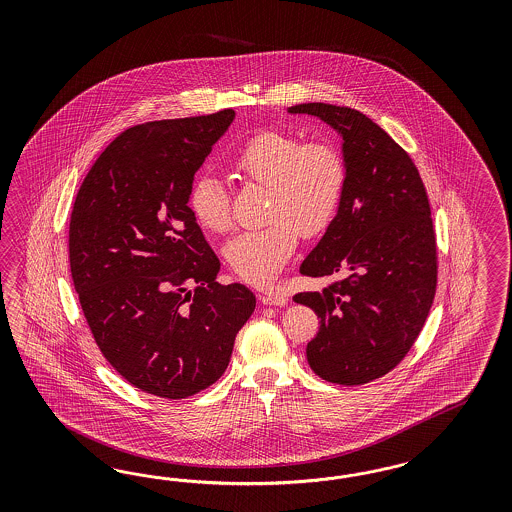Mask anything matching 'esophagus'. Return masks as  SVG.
Here are the masks:
<instances>
[{"mask_svg": "<svg viewBox=\"0 0 512 512\" xmlns=\"http://www.w3.org/2000/svg\"><path fill=\"white\" fill-rule=\"evenodd\" d=\"M259 300L266 304V306H285L287 302H289V298L285 295H279V293H264V295L259 296Z\"/></svg>", "mask_w": 512, "mask_h": 512, "instance_id": "1", "label": "esophagus"}]
</instances>
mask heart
Wrapping results in <instances>:
<instances>
[{
  "mask_svg": "<svg viewBox=\"0 0 512 512\" xmlns=\"http://www.w3.org/2000/svg\"><path fill=\"white\" fill-rule=\"evenodd\" d=\"M231 167L244 182L266 186V219L272 223L236 234L225 246V259L238 278L266 285L293 257L298 231L319 234L336 216L345 165L330 142H300L285 131H263L244 142ZM187 204L204 231H229V193L214 174L193 180Z\"/></svg>",
  "mask_w": 512,
  "mask_h": 512,
  "instance_id": "b5f03b06",
  "label": "heart"
}]
</instances>
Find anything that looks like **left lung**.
Wrapping results in <instances>:
<instances>
[{
  "label": "left lung",
  "mask_w": 512,
  "mask_h": 512,
  "mask_svg": "<svg viewBox=\"0 0 512 512\" xmlns=\"http://www.w3.org/2000/svg\"><path fill=\"white\" fill-rule=\"evenodd\" d=\"M341 139L345 187L325 234L300 274L326 279L293 296L321 319L306 347L311 370L336 385H364L402 360L426 323L437 281L430 202L411 157L368 116L304 103Z\"/></svg>",
  "instance_id": "left-lung-1"
}]
</instances>
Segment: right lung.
<instances>
[{"instance_id":"add662e5","label":"right lung","mask_w":512,"mask_h":512,"mask_svg":"<svg viewBox=\"0 0 512 512\" xmlns=\"http://www.w3.org/2000/svg\"><path fill=\"white\" fill-rule=\"evenodd\" d=\"M234 120L227 109L127 129L93 163L69 225L71 276L95 343L133 387L180 400L216 383L255 310L187 206Z\"/></svg>"}]
</instances>
